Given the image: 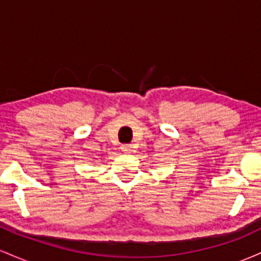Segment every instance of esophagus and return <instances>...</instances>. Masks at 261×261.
<instances>
[{
  "mask_svg": "<svg viewBox=\"0 0 261 261\" xmlns=\"http://www.w3.org/2000/svg\"><path fill=\"white\" fill-rule=\"evenodd\" d=\"M121 151L126 152V153H127V152H131V151H133V146H131V145H122L121 146Z\"/></svg>",
  "mask_w": 261,
  "mask_h": 261,
  "instance_id": "34e87169",
  "label": "esophagus"
}]
</instances>
